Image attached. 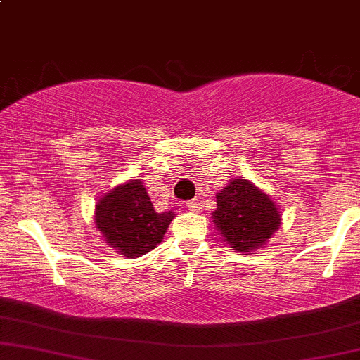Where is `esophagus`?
<instances>
[{
  "label": "esophagus",
  "mask_w": 360,
  "mask_h": 360,
  "mask_svg": "<svg viewBox=\"0 0 360 360\" xmlns=\"http://www.w3.org/2000/svg\"><path fill=\"white\" fill-rule=\"evenodd\" d=\"M186 208L191 210V212H196V210H200V200L186 201Z\"/></svg>",
  "instance_id": "esophagus-1"
}]
</instances>
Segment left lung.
<instances>
[{"instance_id":"8db88e82","label":"left lung","mask_w":360,"mask_h":360,"mask_svg":"<svg viewBox=\"0 0 360 360\" xmlns=\"http://www.w3.org/2000/svg\"><path fill=\"white\" fill-rule=\"evenodd\" d=\"M212 220L235 252H250L279 229L278 206L245 179H235L217 196Z\"/></svg>"}]
</instances>
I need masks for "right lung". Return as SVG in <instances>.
Returning a JSON list of instances; mask_svg holds the SVG:
<instances>
[{
  "mask_svg": "<svg viewBox=\"0 0 360 360\" xmlns=\"http://www.w3.org/2000/svg\"><path fill=\"white\" fill-rule=\"evenodd\" d=\"M172 212L157 213L142 181L118 186L96 205L94 223L108 245L125 257H140L162 242Z\"/></svg>",
  "mask_w": 360,
  "mask_h": 360,
  "instance_id": "right-lung-1",
  "label": "right lung"
}]
</instances>
